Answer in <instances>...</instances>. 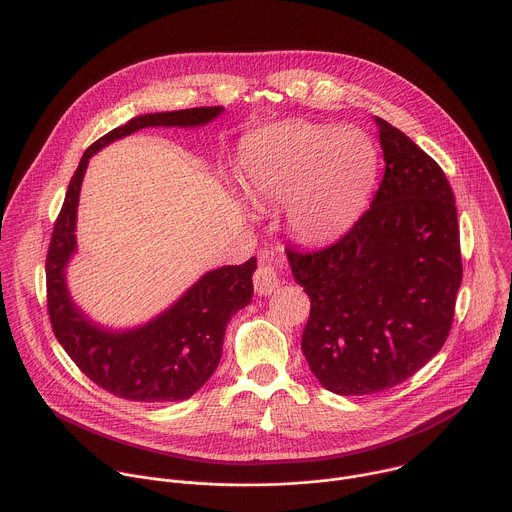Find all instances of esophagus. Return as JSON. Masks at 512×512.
Listing matches in <instances>:
<instances>
[{"mask_svg":"<svg viewBox=\"0 0 512 512\" xmlns=\"http://www.w3.org/2000/svg\"><path fill=\"white\" fill-rule=\"evenodd\" d=\"M253 283H255V291L263 297L271 295L279 285H281V277H279V271L277 267L271 263V261H263L259 265V269L255 271V277H253Z\"/></svg>","mask_w":512,"mask_h":512,"instance_id":"esophagus-1","label":"esophagus"}]
</instances>
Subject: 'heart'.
Here are the masks:
<instances>
[{"instance_id":"heart-1","label":"heart","mask_w":512,"mask_h":512,"mask_svg":"<svg viewBox=\"0 0 512 512\" xmlns=\"http://www.w3.org/2000/svg\"><path fill=\"white\" fill-rule=\"evenodd\" d=\"M241 185L255 209L285 203L291 233L309 245L341 237L365 211L379 153L357 127L279 123L241 145Z\"/></svg>"}]
</instances>
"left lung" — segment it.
<instances>
[{"mask_svg": "<svg viewBox=\"0 0 512 512\" xmlns=\"http://www.w3.org/2000/svg\"><path fill=\"white\" fill-rule=\"evenodd\" d=\"M385 175L371 209L335 245L285 249L311 299L301 349L337 395L391 389L445 345L463 281L457 207L443 169L375 117Z\"/></svg>", "mask_w": 512, "mask_h": 512, "instance_id": "8db88e82", "label": "left lung"}]
</instances>
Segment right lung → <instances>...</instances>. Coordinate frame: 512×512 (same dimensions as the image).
<instances>
[{
    "instance_id": "right-lung-1",
    "label": "right lung",
    "mask_w": 512,
    "mask_h": 512,
    "mask_svg": "<svg viewBox=\"0 0 512 512\" xmlns=\"http://www.w3.org/2000/svg\"><path fill=\"white\" fill-rule=\"evenodd\" d=\"M221 113L223 107H193L135 115L97 139L69 181L45 261L49 319L73 363L115 397L141 403L193 397L221 361L227 323L253 299L257 259L207 271L165 311L141 325L113 329L93 321L67 287V265L77 253V205L85 169L99 149L143 127H203Z\"/></svg>"
}]
</instances>
